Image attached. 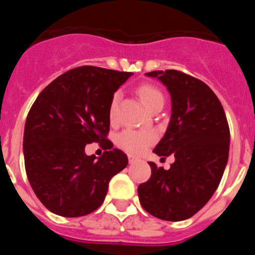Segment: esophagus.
<instances>
[{
	"instance_id": "1",
	"label": "esophagus",
	"mask_w": 255,
	"mask_h": 255,
	"mask_svg": "<svg viewBox=\"0 0 255 255\" xmlns=\"http://www.w3.org/2000/svg\"><path fill=\"white\" fill-rule=\"evenodd\" d=\"M128 157H129V163H134V162L136 161V157H134V155L129 154Z\"/></svg>"
}]
</instances>
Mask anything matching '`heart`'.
<instances>
[{"mask_svg":"<svg viewBox=\"0 0 255 255\" xmlns=\"http://www.w3.org/2000/svg\"><path fill=\"white\" fill-rule=\"evenodd\" d=\"M138 94L140 100L145 105L148 110H152L154 105L158 102H163V93L153 84H141L138 88ZM120 93H115L112 97L110 108H108V116L111 123H116L117 110H119V102H120ZM157 139V134L153 130H135L125 129L117 135V145L130 154H141L152 145Z\"/></svg>","mask_w":255,"mask_h":255,"instance_id":"obj_1","label":"heart"}]
</instances>
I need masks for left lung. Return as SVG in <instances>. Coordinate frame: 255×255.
<instances>
[{
	"mask_svg": "<svg viewBox=\"0 0 255 255\" xmlns=\"http://www.w3.org/2000/svg\"><path fill=\"white\" fill-rule=\"evenodd\" d=\"M171 94L168 128L153 152L175 155L170 170L149 162L152 175L140 184V204L164 221H182L207 204L224 175L229 158L230 129L224 107L211 88L177 70L147 73Z\"/></svg>",
	"mask_w": 255,
	"mask_h": 255,
	"instance_id": "1",
	"label": "left lung"
}]
</instances>
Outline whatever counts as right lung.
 I'll return each mask as SVG.
<instances>
[{
  "instance_id": "right-lung-1",
  "label": "right lung",
  "mask_w": 255,
  "mask_h": 255,
  "mask_svg": "<svg viewBox=\"0 0 255 255\" xmlns=\"http://www.w3.org/2000/svg\"><path fill=\"white\" fill-rule=\"evenodd\" d=\"M131 73L80 66L56 78L37 97L24 129L25 171L38 199L62 217H80L105 200L108 182L128 166L114 147L108 108L115 92ZM96 141L106 152L85 154Z\"/></svg>"
}]
</instances>
